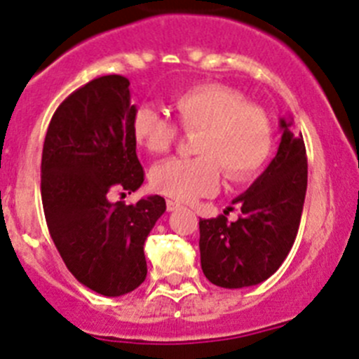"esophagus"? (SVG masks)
<instances>
[{
	"instance_id": "obj_1",
	"label": "esophagus",
	"mask_w": 359,
	"mask_h": 359,
	"mask_svg": "<svg viewBox=\"0 0 359 359\" xmlns=\"http://www.w3.org/2000/svg\"><path fill=\"white\" fill-rule=\"evenodd\" d=\"M180 208H182V205H180L179 202H173V200H166V209L170 212L177 211V209H180Z\"/></svg>"
}]
</instances>
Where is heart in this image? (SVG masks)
I'll list each match as a JSON object with an SVG mask.
<instances>
[{"label": "heart", "mask_w": 359, "mask_h": 359, "mask_svg": "<svg viewBox=\"0 0 359 359\" xmlns=\"http://www.w3.org/2000/svg\"><path fill=\"white\" fill-rule=\"evenodd\" d=\"M177 123L195 134L193 159H170L150 172L157 193L179 202L212 195L224 170L229 180H245L263 166L272 150V125L264 111L222 83H200L173 100ZM135 144L161 156L175 144V125L154 107L143 105L132 118Z\"/></svg>", "instance_id": "1"}]
</instances>
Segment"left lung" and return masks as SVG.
Instances as JSON below:
<instances>
[{"mask_svg": "<svg viewBox=\"0 0 359 359\" xmlns=\"http://www.w3.org/2000/svg\"><path fill=\"white\" fill-rule=\"evenodd\" d=\"M283 130L276 157L243 195L232 200L240 218L200 219V264L203 276L222 288H245L266 280L293 247L308 187V159L302 134L292 119Z\"/></svg>", "mask_w": 359, "mask_h": 359, "instance_id": "1", "label": "left lung"}]
</instances>
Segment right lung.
<instances>
[{"label":"right lung","mask_w":359,"mask_h":359,"mask_svg":"<svg viewBox=\"0 0 359 359\" xmlns=\"http://www.w3.org/2000/svg\"><path fill=\"white\" fill-rule=\"evenodd\" d=\"M130 82L91 80L71 93L48 127L41 195L51 240L79 283L105 297L132 292L147 279L144 241L166 211L163 196L109 202V193L140 189Z\"/></svg>","instance_id":"obj_1"}]
</instances>
